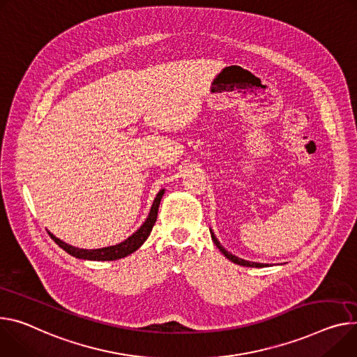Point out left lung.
<instances>
[{
    "instance_id": "obj_1",
    "label": "left lung",
    "mask_w": 357,
    "mask_h": 357,
    "mask_svg": "<svg viewBox=\"0 0 357 357\" xmlns=\"http://www.w3.org/2000/svg\"><path fill=\"white\" fill-rule=\"evenodd\" d=\"M209 231H211V236H212V241H213V243L216 245V248L225 255V257H228L231 262H234V264H236V265H241V266H248V268H266V266H269V265H266V264H257V262H249V261H245V259H241V257H238V256H235V255H232L231 252H228L226 250L222 245H220V242L216 239V236H215V234L212 232V229L209 228Z\"/></svg>"
}]
</instances>
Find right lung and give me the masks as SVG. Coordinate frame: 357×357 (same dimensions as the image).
Instances as JSON below:
<instances>
[{
	"label": "right lung",
	"instance_id": "1",
	"mask_svg": "<svg viewBox=\"0 0 357 357\" xmlns=\"http://www.w3.org/2000/svg\"><path fill=\"white\" fill-rule=\"evenodd\" d=\"M164 193H165V189H160L158 192V195L151 206L149 215H148L146 220L141 225V228L137 232H134L131 236L126 238L123 242L116 243L114 246H107V248H100V249H81V248H75L73 245H68L63 241L58 239L51 232H48V234L59 248H62L67 253H70L71 256H75L78 259H84V261H98V262L100 261H102V262L116 261V259H122L128 255L134 253L135 250H138L144 245V242L148 239V236L151 235V231L153 228V225L156 222L158 208H159L162 197H164Z\"/></svg>",
	"mask_w": 357,
	"mask_h": 357
}]
</instances>
